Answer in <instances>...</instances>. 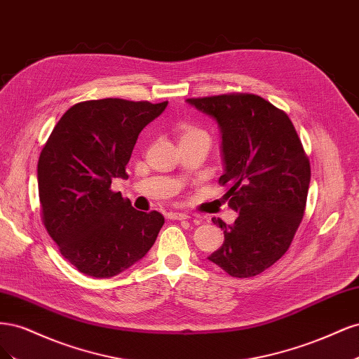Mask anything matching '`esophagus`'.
<instances>
[{"instance_id": "obj_1", "label": "esophagus", "mask_w": 359, "mask_h": 359, "mask_svg": "<svg viewBox=\"0 0 359 359\" xmlns=\"http://www.w3.org/2000/svg\"><path fill=\"white\" fill-rule=\"evenodd\" d=\"M189 217L190 215L187 212H178V211L169 212V219H172V220H187Z\"/></svg>"}]
</instances>
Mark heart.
<instances>
[{
    "mask_svg": "<svg viewBox=\"0 0 359 359\" xmlns=\"http://www.w3.org/2000/svg\"><path fill=\"white\" fill-rule=\"evenodd\" d=\"M196 133H203V132H201V130L194 128V127H186V130H184L182 136H186V135H196ZM203 135H205V133H203Z\"/></svg>",
    "mask_w": 359,
    "mask_h": 359,
    "instance_id": "heart-1",
    "label": "heart"
}]
</instances>
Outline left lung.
<instances>
[{
	"instance_id": "obj_1",
	"label": "left lung",
	"mask_w": 359,
	"mask_h": 359,
	"mask_svg": "<svg viewBox=\"0 0 359 359\" xmlns=\"http://www.w3.org/2000/svg\"><path fill=\"white\" fill-rule=\"evenodd\" d=\"M215 119L222 133L224 198L233 224L212 219L224 233L208 259L238 278L264 273L283 256L306 210L310 163L289 116L255 94L187 99Z\"/></svg>"
}]
</instances>
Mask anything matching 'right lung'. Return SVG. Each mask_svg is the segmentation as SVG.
<instances>
[{"label": "right lung", "instance_id": "1", "mask_svg": "<svg viewBox=\"0 0 359 359\" xmlns=\"http://www.w3.org/2000/svg\"><path fill=\"white\" fill-rule=\"evenodd\" d=\"M168 102L102 99L72 106L53 127L37 165L43 223L61 255L82 274L109 278L142 259L165 223L157 211L135 210L114 178L139 133Z\"/></svg>", "mask_w": 359, "mask_h": 359}]
</instances>
